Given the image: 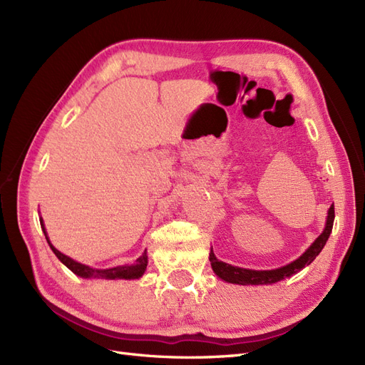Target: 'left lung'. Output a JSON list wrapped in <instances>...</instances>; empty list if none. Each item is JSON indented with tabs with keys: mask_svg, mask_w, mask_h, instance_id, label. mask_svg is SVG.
<instances>
[{
	"mask_svg": "<svg viewBox=\"0 0 365 365\" xmlns=\"http://www.w3.org/2000/svg\"><path fill=\"white\" fill-rule=\"evenodd\" d=\"M334 219H335V208L332 204L327 212L326 227L323 230V233L315 239L314 244L309 247L297 260L291 262L289 264H286V267L277 268V269L254 271V269L233 267V264L220 262L215 256L213 250L210 251L208 259H210V262H212V268L217 277L228 282V283H236V284H272V283H277L286 277H291V275L297 274L298 271H302L304 267H307V264H311L315 260V257L324 248L330 233H332Z\"/></svg>",
	"mask_w": 365,
	"mask_h": 365,
	"instance_id": "obj_1",
	"label": "left lung"
}]
</instances>
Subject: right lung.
<instances>
[{
	"label": "right lung",
	"instance_id": "add662e5",
	"mask_svg": "<svg viewBox=\"0 0 365 365\" xmlns=\"http://www.w3.org/2000/svg\"><path fill=\"white\" fill-rule=\"evenodd\" d=\"M39 220H41L42 231H43V235H46V239L48 242L51 251L56 254V257L65 264V267L71 269L76 275H79V277H83V279H105V280H115V279L132 280V279H140L146 271V267H148V254H146V251L143 252L134 263L120 264V267L109 268V269H96V268L88 267V264H82L79 262H76L71 257L65 256V254H62L61 251H58L50 244V239L47 236V231H46V227H43L42 219H39Z\"/></svg>",
	"mask_w": 365,
	"mask_h": 365
}]
</instances>
